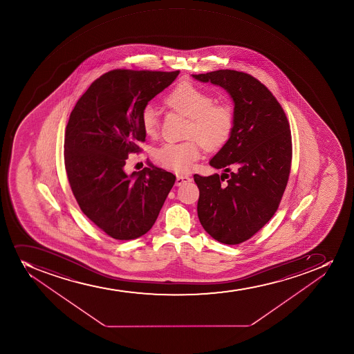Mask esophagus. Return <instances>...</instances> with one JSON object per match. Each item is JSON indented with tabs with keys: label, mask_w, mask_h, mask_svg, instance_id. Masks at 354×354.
Segmentation results:
<instances>
[{
	"label": "esophagus",
	"mask_w": 354,
	"mask_h": 354,
	"mask_svg": "<svg viewBox=\"0 0 354 354\" xmlns=\"http://www.w3.org/2000/svg\"><path fill=\"white\" fill-rule=\"evenodd\" d=\"M192 179H190L188 175H178L176 176V181H175V185L176 186H183V185H186V183H190Z\"/></svg>",
	"instance_id": "obj_1"
}]
</instances>
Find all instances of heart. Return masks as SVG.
I'll return each instance as SVG.
<instances>
[{
	"label": "heart",
	"instance_id": "1",
	"mask_svg": "<svg viewBox=\"0 0 354 354\" xmlns=\"http://www.w3.org/2000/svg\"><path fill=\"white\" fill-rule=\"evenodd\" d=\"M165 102L175 112L189 118L186 137L180 143H166L154 151V158L164 167L186 173L200 158L201 143L209 150L223 147L234 128L233 109L227 104H216L211 93L193 82L183 81L166 95ZM143 133L157 136L159 120L151 104L144 106L140 116Z\"/></svg>",
	"mask_w": 354,
	"mask_h": 354
}]
</instances>
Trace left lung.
<instances>
[{"instance_id":"1","label":"left lung","mask_w":354,"mask_h":354,"mask_svg":"<svg viewBox=\"0 0 354 354\" xmlns=\"http://www.w3.org/2000/svg\"><path fill=\"white\" fill-rule=\"evenodd\" d=\"M219 85L234 102V128L210 160L223 174L194 175L200 189L197 214L204 230L225 245L255 235L276 214L292 162L290 123L266 85L243 71L193 75Z\"/></svg>"}]
</instances>
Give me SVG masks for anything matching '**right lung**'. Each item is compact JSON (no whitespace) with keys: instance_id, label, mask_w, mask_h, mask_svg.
<instances>
[{"instance_id":"obj_1","label":"right lung","mask_w":354,"mask_h":354,"mask_svg":"<svg viewBox=\"0 0 354 354\" xmlns=\"http://www.w3.org/2000/svg\"><path fill=\"white\" fill-rule=\"evenodd\" d=\"M179 73L109 71L71 111L64 133L68 181L82 212L115 240H133L150 231L174 185L171 171L151 166L127 175L123 166L145 142L142 109Z\"/></svg>"}]
</instances>
